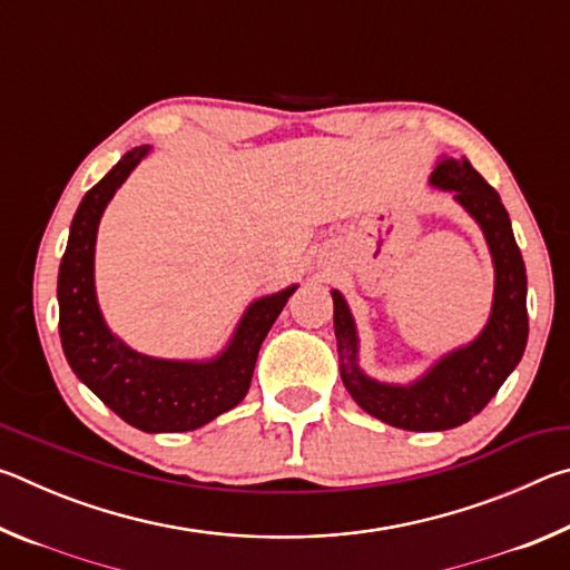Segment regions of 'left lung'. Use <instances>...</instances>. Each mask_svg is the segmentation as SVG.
Masks as SVG:
<instances>
[{
  "instance_id": "8db88e82",
  "label": "left lung",
  "mask_w": 570,
  "mask_h": 570,
  "mask_svg": "<svg viewBox=\"0 0 570 570\" xmlns=\"http://www.w3.org/2000/svg\"><path fill=\"white\" fill-rule=\"evenodd\" d=\"M430 186L452 198L480 226L493 258L495 288L488 324L475 340L458 346L407 384L380 382L360 366V334L342 292L332 288L340 374L360 407L382 422L412 432H440L468 422L495 397L515 370L528 342V278L513 226L498 190L468 158L440 156Z\"/></svg>"
}]
</instances>
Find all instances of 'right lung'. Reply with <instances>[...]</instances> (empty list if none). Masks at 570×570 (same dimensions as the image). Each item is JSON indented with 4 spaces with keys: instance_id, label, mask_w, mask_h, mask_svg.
Segmentation results:
<instances>
[{
    "instance_id": "right-lung-1",
    "label": "right lung",
    "mask_w": 570,
    "mask_h": 570,
    "mask_svg": "<svg viewBox=\"0 0 570 570\" xmlns=\"http://www.w3.org/2000/svg\"><path fill=\"white\" fill-rule=\"evenodd\" d=\"M148 153L150 146L125 153L77 206L57 276L60 342L77 380L118 417L142 432H188L246 397L258 350L298 284L254 298L228 344L210 360H163L125 344L100 312L95 244L105 208Z\"/></svg>"
}]
</instances>
